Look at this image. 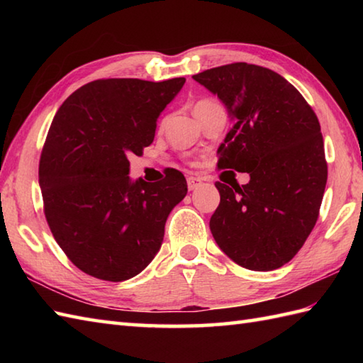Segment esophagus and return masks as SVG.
Returning <instances> with one entry per match:
<instances>
[{"label":"esophagus","instance_id":"1","mask_svg":"<svg viewBox=\"0 0 363 363\" xmlns=\"http://www.w3.org/2000/svg\"><path fill=\"white\" fill-rule=\"evenodd\" d=\"M201 184H203L201 177H198V176H189V177H187L189 190H195V189H198L199 186H201Z\"/></svg>","mask_w":363,"mask_h":363}]
</instances>
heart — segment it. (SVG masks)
I'll use <instances>...</instances> for the list:
<instances>
[{
  "label": "heart",
  "mask_w": 363,
  "mask_h": 363,
  "mask_svg": "<svg viewBox=\"0 0 363 363\" xmlns=\"http://www.w3.org/2000/svg\"><path fill=\"white\" fill-rule=\"evenodd\" d=\"M209 103H213L212 99H201V101L196 103V106H203V104H209ZM196 106H195V107H196Z\"/></svg>",
  "instance_id": "obj_1"
}]
</instances>
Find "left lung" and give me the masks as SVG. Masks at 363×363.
<instances>
[{
	"label": "left lung",
	"instance_id": "1",
	"mask_svg": "<svg viewBox=\"0 0 363 363\" xmlns=\"http://www.w3.org/2000/svg\"><path fill=\"white\" fill-rule=\"evenodd\" d=\"M194 79L218 95L235 120L217 151L218 168L250 174L245 186L215 182V242L240 267L279 268L303 248L320 215L328 162L317 115L265 67L235 62Z\"/></svg>",
	"mask_w": 363,
	"mask_h": 363
}]
</instances>
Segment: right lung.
Instances as JSON below:
<instances>
[{"mask_svg":"<svg viewBox=\"0 0 363 363\" xmlns=\"http://www.w3.org/2000/svg\"><path fill=\"white\" fill-rule=\"evenodd\" d=\"M186 79L91 81L54 117L38 164L43 212L65 256L96 279L121 282L156 256L165 221L187 195L181 172L159 182L129 179V154L142 156L157 117Z\"/></svg>","mask_w":363,"mask_h":363,"instance_id":"1","label":"right lung"}]
</instances>
